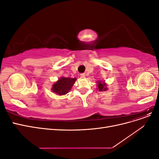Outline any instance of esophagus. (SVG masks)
Wrapping results in <instances>:
<instances>
[{"mask_svg": "<svg viewBox=\"0 0 159 159\" xmlns=\"http://www.w3.org/2000/svg\"><path fill=\"white\" fill-rule=\"evenodd\" d=\"M80 77H81V78H85V74L84 73H82V74H80Z\"/></svg>", "mask_w": 159, "mask_h": 159, "instance_id": "34e87169", "label": "esophagus"}]
</instances>
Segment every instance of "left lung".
<instances>
[{"label": "left lung", "instance_id": "1", "mask_svg": "<svg viewBox=\"0 0 159 159\" xmlns=\"http://www.w3.org/2000/svg\"><path fill=\"white\" fill-rule=\"evenodd\" d=\"M105 86H106V84H104V83L102 84V83L99 82V81L98 84V89H99V91H105V90H107V88H106V87H105Z\"/></svg>", "mask_w": 159, "mask_h": 159}]
</instances>
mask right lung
<instances>
[{"label":"right lung","instance_id":"right-lung-1","mask_svg":"<svg viewBox=\"0 0 159 159\" xmlns=\"http://www.w3.org/2000/svg\"><path fill=\"white\" fill-rule=\"evenodd\" d=\"M76 78H61L57 82L54 83L52 86L53 92L59 95H65L69 92V91L73 86Z\"/></svg>","mask_w":159,"mask_h":159}]
</instances>
